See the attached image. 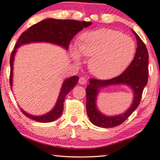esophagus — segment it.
<instances>
[{
  "mask_svg": "<svg viewBox=\"0 0 160 160\" xmlns=\"http://www.w3.org/2000/svg\"><path fill=\"white\" fill-rule=\"evenodd\" d=\"M79 82H80V84H81V85L86 84L87 82L86 78H85V77H80V79H79Z\"/></svg>",
  "mask_w": 160,
  "mask_h": 160,
  "instance_id": "34e87169",
  "label": "esophagus"
}]
</instances>
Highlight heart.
Returning a JSON list of instances; mask_svg holds the SVG:
<instances>
[{
    "mask_svg": "<svg viewBox=\"0 0 160 160\" xmlns=\"http://www.w3.org/2000/svg\"><path fill=\"white\" fill-rule=\"evenodd\" d=\"M81 53L92 57L89 68L92 74L101 79H110L122 73L134 59L136 43L121 32L100 29L84 33L73 54L80 59Z\"/></svg>",
    "mask_w": 160,
    "mask_h": 160,
    "instance_id": "b5f03b06",
    "label": "heart"
}]
</instances>
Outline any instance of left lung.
I'll return each instance as SVG.
<instances>
[{"label":"left lung","mask_w":160,"mask_h":160,"mask_svg":"<svg viewBox=\"0 0 160 160\" xmlns=\"http://www.w3.org/2000/svg\"><path fill=\"white\" fill-rule=\"evenodd\" d=\"M137 40V52L128 67L120 75L109 80L91 78L86 88V111L88 118L93 124L102 128H114L122 124L134 112L140 103L142 94L148 82V52L145 44L139 35L133 31ZM112 84H127L132 88L135 98L133 103L128 111L115 117L105 116L96 107V98L98 88Z\"/></svg>","instance_id":"obj_1"}]
</instances>
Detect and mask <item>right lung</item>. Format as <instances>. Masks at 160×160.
Segmentation results:
<instances>
[{"mask_svg":"<svg viewBox=\"0 0 160 160\" xmlns=\"http://www.w3.org/2000/svg\"><path fill=\"white\" fill-rule=\"evenodd\" d=\"M92 23L86 21H78L74 20H56L52 18L43 20L39 23L32 25L26 31L21 34L18 38L15 48L12 52L10 57V77L9 83L12 87V69L13 60L16 49L23 44L32 43V42H48L58 44L68 49L70 41L77 33L81 31L84 27H88ZM79 78L74 76L68 78L63 82L60 91L59 98L56 106L52 112L43 116H32L23 110L21 112L26 117L32 120L40 122H50L59 118L63 110V102L66 94L73 89L78 82Z\"/></svg>","mask_w":160,"mask_h":160,"instance_id":"right-lung-1","label":"right lung"}]
</instances>
